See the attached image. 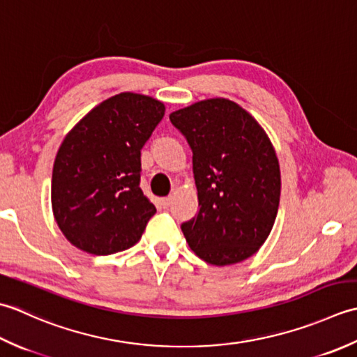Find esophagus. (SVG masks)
I'll return each instance as SVG.
<instances>
[{"instance_id":"34e87169","label":"esophagus","mask_w":357,"mask_h":357,"mask_svg":"<svg viewBox=\"0 0 357 357\" xmlns=\"http://www.w3.org/2000/svg\"><path fill=\"white\" fill-rule=\"evenodd\" d=\"M160 205H162V208H169L171 205H172V197L169 195V197H165V199H162L160 200Z\"/></svg>"}]
</instances>
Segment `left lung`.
I'll list each match as a JSON object with an SVG mask.
<instances>
[{"instance_id":"8db88e82","label":"left lung","mask_w":357,"mask_h":357,"mask_svg":"<svg viewBox=\"0 0 357 357\" xmlns=\"http://www.w3.org/2000/svg\"><path fill=\"white\" fill-rule=\"evenodd\" d=\"M169 120L192 151L199 213L181 223L186 242L211 265L256 252L278 215L280 169L259 123L234 101L211 98L172 112Z\"/></svg>"}]
</instances>
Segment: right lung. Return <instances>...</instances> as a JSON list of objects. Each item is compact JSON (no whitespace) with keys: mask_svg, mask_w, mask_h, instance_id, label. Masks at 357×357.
Masks as SVG:
<instances>
[{"mask_svg":"<svg viewBox=\"0 0 357 357\" xmlns=\"http://www.w3.org/2000/svg\"><path fill=\"white\" fill-rule=\"evenodd\" d=\"M162 101L123 92L96 106L64 138L52 171V209L69 242L96 256L140 240L155 206L140 189L142 148Z\"/></svg>","mask_w":357,"mask_h":357,"instance_id":"right-lung-1","label":"right lung"}]
</instances>
